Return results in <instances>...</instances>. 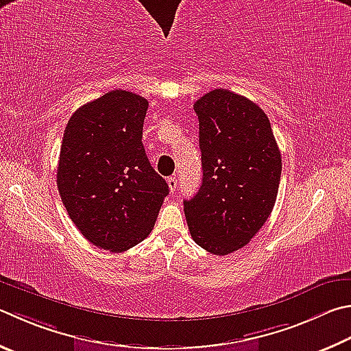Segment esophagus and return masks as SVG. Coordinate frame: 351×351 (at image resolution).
<instances>
[{"label":"esophagus","instance_id":"1","mask_svg":"<svg viewBox=\"0 0 351 351\" xmlns=\"http://www.w3.org/2000/svg\"><path fill=\"white\" fill-rule=\"evenodd\" d=\"M167 182H169L170 192H171V193H175V192H176V189H178V180H176V176H170L169 180H167Z\"/></svg>","mask_w":351,"mask_h":351}]
</instances>
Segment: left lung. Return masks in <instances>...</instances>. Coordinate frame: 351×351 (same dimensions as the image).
Segmentation results:
<instances>
[{
	"mask_svg": "<svg viewBox=\"0 0 351 351\" xmlns=\"http://www.w3.org/2000/svg\"><path fill=\"white\" fill-rule=\"evenodd\" d=\"M202 184L184 201L190 234L218 256L247 245L265 224L281 181V152L264 110L215 88L196 101Z\"/></svg>",
	"mask_w": 351,
	"mask_h": 351,
	"instance_id": "8db88e82",
	"label": "left lung"
}]
</instances>
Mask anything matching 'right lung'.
Listing matches in <instances>:
<instances>
[{"mask_svg": "<svg viewBox=\"0 0 351 351\" xmlns=\"http://www.w3.org/2000/svg\"><path fill=\"white\" fill-rule=\"evenodd\" d=\"M147 99L112 90L81 106L62 138L56 186L93 245L124 252L149 237L169 186L143 145Z\"/></svg>", "mask_w": 351, "mask_h": 351, "instance_id": "obj_1", "label": "right lung"}]
</instances>
